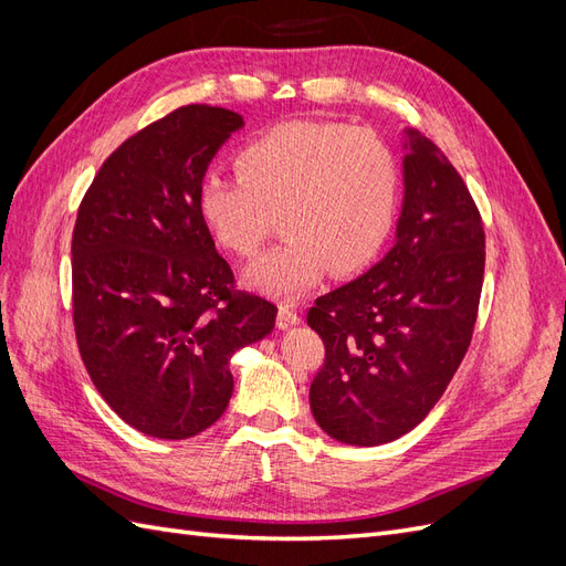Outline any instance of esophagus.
Masks as SVG:
<instances>
[{"label":"esophagus","instance_id":"obj_1","mask_svg":"<svg viewBox=\"0 0 566 566\" xmlns=\"http://www.w3.org/2000/svg\"><path fill=\"white\" fill-rule=\"evenodd\" d=\"M276 325H279L281 331H287V328H293V325H300V316H297V312L290 310V306L281 304L279 306V316H276Z\"/></svg>","mask_w":566,"mask_h":566}]
</instances>
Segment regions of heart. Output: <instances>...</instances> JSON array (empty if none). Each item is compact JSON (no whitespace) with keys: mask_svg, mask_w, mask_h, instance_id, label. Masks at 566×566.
Segmentation results:
<instances>
[{"mask_svg":"<svg viewBox=\"0 0 566 566\" xmlns=\"http://www.w3.org/2000/svg\"><path fill=\"white\" fill-rule=\"evenodd\" d=\"M241 177L208 175L198 214L231 254L252 256L273 214L285 241L252 262L243 281L256 293L293 302L325 269H364L391 233L399 208V163L370 129L293 119L254 136L235 156Z\"/></svg>","mask_w":566,"mask_h":566,"instance_id":"obj_1","label":"heart"}]
</instances>
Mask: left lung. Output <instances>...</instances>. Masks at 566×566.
Wrapping results in <instances>:
<instances>
[{
  "label": "left lung",
  "mask_w": 566,
  "mask_h": 566,
  "mask_svg": "<svg viewBox=\"0 0 566 566\" xmlns=\"http://www.w3.org/2000/svg\"><path fill=\"white\" fill-rule=\"evenodd\" d=\"M397 238L364 276L316 300L306 323L325 364L310 389L321 430L380 447L413 430L465 356L484 281V227L443 153L403 129Z\"/></svg>",
  "instance_id": "obj_1"
}]
</instances>
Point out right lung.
Listing matches in <instances>:
<instances>
[{
  "mask_svg": "<svg viewBox=\"0 0 566 566\" xmlns=\"http://www.w3.org/2000/svg\"><path fill=\"white\" fill-rule=\"evenodd\" d=\"M243 117L181 106L111 153L73 231V321L101 397L134 430L188 439L233 394L231 356L273 331L276 306L233 293L198 214V184Z\"/></svg>",
  "mask_w": 566,
  "mask_h": 566,
  "instance_id": "add662e5",
  "label": "right lung"
}]
</instances>
